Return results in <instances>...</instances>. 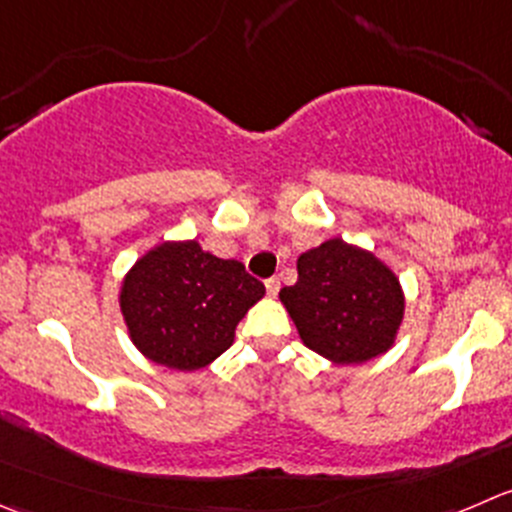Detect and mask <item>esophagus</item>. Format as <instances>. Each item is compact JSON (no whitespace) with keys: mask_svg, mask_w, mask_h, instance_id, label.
<instances>
[{"mask_svg":"<svg viewBox=\"0 0 512 512\" xmlns=\"http://www.w3.org/2000/svg\"><path fill=\"white\" fill-rule=\"evenodd\" d=\"M265 287H267V295L275 297L277 292H280V280H277V277H270V280H265Z\"/></svg>","mask_w":512,"mask_h":512,"instance_id":"34e87169","label":"esophagus"}]
</instances>
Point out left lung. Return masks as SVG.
Here are the masks:
<instances>
[{
	"instance_id": "8db88e82",
	"label": "left lung",
	"mask_w": 512,
	"mask_h": 512,
	"mask_svg": "<svg viewBox=\"0 0 512 512\" xmlns=\"http://www.w3.org/2000/svg\"><path fill=\"white\" fill-rule=\"evenodd\" d=\"M280 302L302 345L335 365H362L398 340L405 290L375 252L332 237L297 257V282Z\"/></svg>"
}]
</instances>
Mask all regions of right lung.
<instances>
[{"instance_id": "right-lung-1", "label": "right lung", "mask_w": 512, "mask_h": 512, "mask_svg": "<svg viewBox=\"0 0 512 512\" xmlns=\"http://www.w3.org/2000/svg\"><path fill=\"white\" fill-rule=\"evenodd\" d=\"M265 297L240 260L197 240H165L137 257L119 285L127 335L150 362L195 372L230 350L235 327Z\"/></svg>"}]
</instances>
